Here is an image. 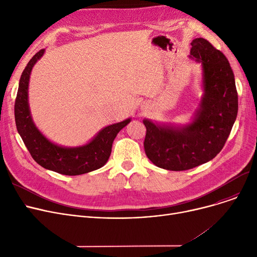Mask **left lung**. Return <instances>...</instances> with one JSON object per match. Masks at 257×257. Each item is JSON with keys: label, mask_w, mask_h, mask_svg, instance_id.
Wrapping results in <instances>:
<instances>
[{"label": "left lung", "mask_w": 257, "mask_h": 257, "mask_svg": "<svg viewBox=\"0 0 257 257\" xmlns=\"http://www.w3.org/2000/svg\"><path fill=\"white\" fill-rule=\"evenodd\" d=\"M191 55L202 62L205 91L195 120L182 129L144 120L146 155L170 171L190 170L217 156L237 115L234 75L226 56L204 38L193 40Z\"/></svg>", "instance_id": "1"}]
</instances>
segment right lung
<instances>
[{"instance_id": "right-lung-1", "label": "right lung", "mask_w": 257, "mask_h": 257, "mask_svg": "<svg viewBox=\"0 0 257 257\" xmlns=\"http://www.w3.org/2000/svg\"><path fill=\"white\" fill-rule=\"evenodd\" d=\"M44 51L37 52L22 73L15 103L17 129L32 158L43 168L67 176L98 170L107 163L116 134L129 123L130 118L105 127L89 144L79 148H62L49 142L34 126L28 105L30 73Z\"/></svg>"}]
</instances>
